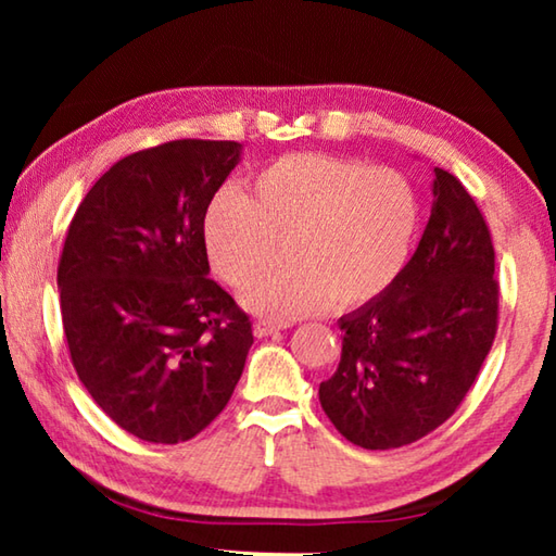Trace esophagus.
Here are the masks:
<instances>
[{"mask_svg": "<svg viewBox=\"0 0 556 556\" xmlns=\"http://www.w3.org/2000/svg\"><path fill=\"white\" fill-rule=\"evenodd\" d=\"M285 328H289V324H275V321H265V318H260V321L255 324V336L257 338H267L271 333L285 331Z\"/></svg>", "mask_w": 556, "mask_h": 556, "instance_id": "34e87169", "label": "esophagus"}]
</instances>
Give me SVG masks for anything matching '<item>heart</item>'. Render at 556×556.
I'll list each match as a JSON object with an SVG mask.
<instances>
[{
    "label": "heart",
    "mask_w": 556,
    "mask_h": 556,
    "mask_svg": "<svg viewBox=\"0 0 556 556\" xmlns=\"http://www.w3.org/2000/svg\"><path fill=\"white\" fill-rule=\"evenodd\" d=\"M421 201L402 172L361 159L289 154L252 176L250 195L220 188L201 218L205 255L225 285L244 287L288 242L290 265L244 289L248 308L299 318L365 306L400 277Z\"/></svg>",
    "instance_id": "obj_1"
}]
</instances>
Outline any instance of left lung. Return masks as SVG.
<instances>
[{"label": "left lung", "mask_w": 556, "mask_h": 556, "mask_svg": "<svg viewBox=\"0 0 556 556\" xmlns=\"http://www.w3.org/2000/svg\"><path fill=\"white\" fill-rule=\"evenodd\" d=\"M425 235L394 285L343 316L338 370L318 400L355 446H407L444 425L481 372L497 331L495 250L454 174L434 168Z\"/></svg>", "instance_id": "1"}]
</instances>
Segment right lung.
I'll return each mask as SVG.
<instances>
[{
  "mask_svg": "<svg viewBox=\"0 0 556 556\" xmlns=\"http://www.w3.org/2000/svg\"><path fill=\"white\" fill-rule=\"evenodd\" d=\"M238 142L176 139L102 174L65 235L59 287L71 363L129 434L188 441L225 409L255 338L208 279L201 218Z\"/></svg>",
  "mask_w": 556,
  "mask_h": 556,
  "instance_id": "1",
  "label": "right lung"
}]
</instances>
